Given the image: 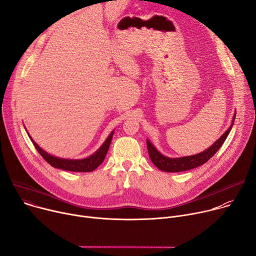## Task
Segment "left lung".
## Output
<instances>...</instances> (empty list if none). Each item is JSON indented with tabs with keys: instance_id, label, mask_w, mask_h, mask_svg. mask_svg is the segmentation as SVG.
I'll return each mask as SVG.
<instances>
[{
	"instance_id": "left-lung-1",
	"label": "left lung",
	"mask_w": 256,
	"mask_h": 256,
	"mask_svg": "<svg viewBox=\"0 0 256 256\" xmlns=\"http://www.w3.org/2000/svg\"><path fill=\"white\" fill-rule=\"evenodd\" d=\"M235 118H236V113L233 116V120H232L230 128L222 134L220 138H218V140L216 141L210 147L204 150L203 152H200L198 154L191 155V156H184V157H178V158L166 157L164 155H162L152 145V143L149 140H147V148H148V153H149L150 159L157 168H159L162 172H184V170H189L198 168V166L204 164L206 161H208L218 151V149L222 147V145L226 141V138L228 136L232 128H233Z\"/></svg>"
}]
</instances>
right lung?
<instances>
[{
	"label": "right lung",
	"instance_id": "add662e5",
	"mask_svg": "<svg viewBox=\"0 0 256 256\" xmlns=\"http://www.w3.org/2000/svg\"><path fill=\"white\" fill-rule=\"evenodd\" d=\"M113 134H114V130H112L110 132V134L108 136V138H106L105 142L102 144V146L94 154H92L90 156H88L86 158H84V159H65V158L55 157V156L47 153L46 151H44L32 140V138L30 134H28V136L30 138V140H32L34 146L36 147V149L38 150V152L53 168H59V170H68V172H90L95 170L102 164V162L104 161V159L106 157V154H107V151L109 149L111 140H112Z\"/></svg>",
	"mask_w": 256,
	"mask_h": 256
}]
</instances>
